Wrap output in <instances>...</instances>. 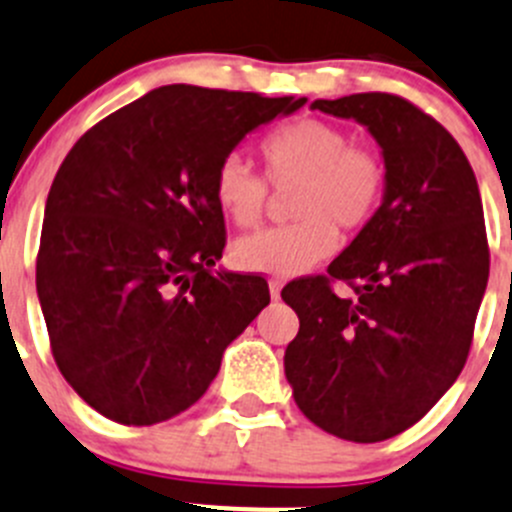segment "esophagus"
Instances as JSON below:
<instances>
[{"label": "esophagus", "mask_w": 512, "mask_h": 512, "mask_svg": "<svg viewBox=\"0 0 512 512\" xmlns=\"http://www.w3.org/2000/svg\"><path fill=\"white\" fill-rule=\"evenodd\" d=\"M281 286H284V284H281V281H279V279H271V281H269V291H271V299H279V296H281Z\"/></svg>", "instance_id": "obj_1"}]
</instances>
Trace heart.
<instances>
[{
  "label": "heart",
  "instance_id": "b5f03b06",
  "mask_svg": "<svg viewBox=\"0 0 512 512\" xmlns=\"http://www.w3.org/2000/svg\"><path fill=\"white\" fill-rule=\"evenodd\" d=\"M266 178L238 155L221 160L213 196L236 226L256 228L266 218L271 188H294V223L233 246V261L246 271L299 274L326 259L337 246V228L359 233L369 226L387 191V168L377 150L352 145L344 128L319 118H299L261 140Z\"/></svg>",
  "mask_w": 512,
  "mask_h": 512
}]
</instances>
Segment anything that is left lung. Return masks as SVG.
Segmentation results:
<instances>
[{"instance_id":"left-lung-1","label":"left lung","mask_w":512,"mask_h":512,"mask_svg":"<svg viewBox=\"0 0 512 512\" xmlns=\"http://www.w3.org/2000/svg\"><path fill=\"white\" fill-rule=\"evenodd\" d=\"M382 145L384 203L329 264L281 296L299 316L286 379L316 427L352 442L410 430L467 362L490 274L478 180L457 140L389 92L314 100ZM344 280L355 296L333 294Z\"/></svg>"}]
</instances>
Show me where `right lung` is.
<instances>
[{"mask_svg":"<svg viewBox=\"0 0 512 512\" xmlns=\"http://www.w3.org/2000/svg\"><path fill=\"white\" fill-rule=\"evenodd\" d=\"M304 102L165 85L62 160L37 294L57 369L102 417L143 427L196 405L271 301L264 276L211 271L226 246L213 175L243 135Z\"/></svg>","mask_w":512,"mask_h":512,"instance_id":"right-lung-1","label":"right lung"}]
</instances>
